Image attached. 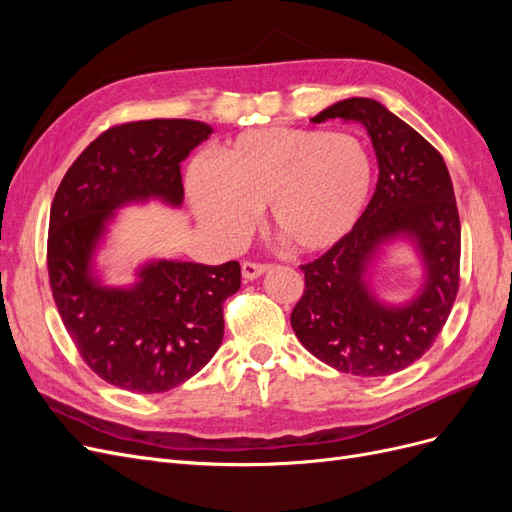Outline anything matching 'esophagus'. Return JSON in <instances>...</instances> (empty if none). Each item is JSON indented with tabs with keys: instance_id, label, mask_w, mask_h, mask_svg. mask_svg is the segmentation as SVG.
I'll use <instances>...</instances> for the list:
<instances>
[{
	"instance_id": "obj_1",
	"label": "esophagus",
	"mask_w": 512,
	"mask_h": 512,
	"mask_svg": "<svg viewBox=\"0 0 512 512\" xmlns=\"http://www.w3.org/2000/svg\"><path fill=\"white\" fill-rule=\"evenodd\" d=\"M271 265H267V262H254V260H243L241 265V271H243V277L245 280H256V277H260L262 273H267Z\"/></svg>"
}]
</instances>
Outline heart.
<instances>
[{"label":"heart","mask_w":512,"mask_h":512,"mask_svg":"<svg viewBox=\"0 0 512 512\" xmlns=\"http://www.w3.org/2000/svg\"><path fill=\"white\" fill-rule=\"evenodd\" d=\"M374 183L367 147L352 134L273 126L239 134L213 166L198 162L188 192L200 224L224 243L241 241L269 207L275 235L320 252L359 222Z\"/></svg>","instance_id":"b5f03b06"}]
</instances>
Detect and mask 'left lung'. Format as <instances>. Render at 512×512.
Listing matches in <instances>:
<instances>
[{"mask_svg": "<svg viewBox=\"0 0 512 512\" xmlns=\"http://www.w3.org/2000/svg\"><path fill=\"white\" fill-rule=\"evenodd\" d=\"M361 121L380 166L374 198L348 235L301 265L305 290L290 314L299 342L316 359L352 376H391L433 346L459 290L461 222L440 151L406 121L369 98H348L316 117ZM412 236L426 260L424 292L404 308L373 301L362 277L377 245Z\"/></svg>", "mask_w": 512, "mask_h": 512, "instance_id": "left-lung-1", "label": "left lung"}]
</instances>
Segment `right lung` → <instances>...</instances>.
Segmentation results:
<instances>
[{"label":"right lung","mask_w":512,"mask_h":512,"mask_svg":"<svg viewBox=\"0 0 512 512\" xmlns=\"http://www.w3.org/2000/svg\"><path fill=\"white\" fill-rule=\"evenodd\" d=\"M211 134L207 123H119L87 145L51 205L46 269L61 322L87 367L132 393H164L198 374L224 337V301L241 267L160 260L132 290L94 282L89 258L113 209L136 198L183 200L181 160Z\"/></svg>","instance_id":"1"}]
</instances>
